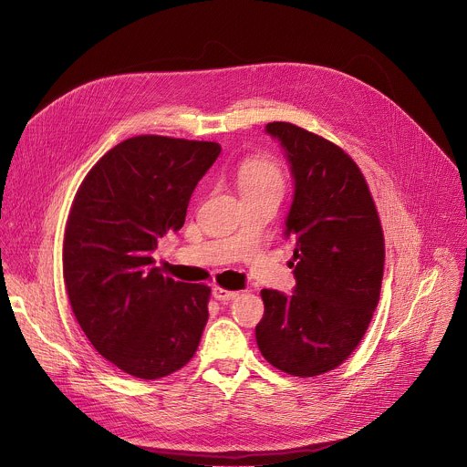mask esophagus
Returning <instances> with one entry per match:
<instances>
[{
	"instance_id": "obj_1",
	"label": "esophagus",
	"mask_w": 467,
	"mask_h": 467,
	"mask_svg": "<svg viewBox=\"0 0 467 467\" xmlns=\"http://www.w3.org/2000/svg\"><path fill=\"white\" fill-rule=\"evenodd\" d=\"M237 296H239L237 291H228V289H223V287H213V298L219 300V302L234 300V298H237Z\"/></svg>"
}]
</instances>
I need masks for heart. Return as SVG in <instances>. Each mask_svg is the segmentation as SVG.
<instances>
[{
	"label": "heart",
	"instance_id": "1",
	"mask_svg": "<svg viewBox=\"0 0 467 467\" xmlns=\"http://www.w3.org/2000/svg\"><path fill=\"white\" fill-rule=\"evenodd\" d=\"M237 183L243 197H282L285 190V176L274 160L255 156L241 161L237 169Z\"/></svg>",
	"mask_w": 467,
	"mask_h": 467
}]
</instances>
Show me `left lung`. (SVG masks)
Returning a JSON list of instances; mask_svg holds the SVG:
<instances>
[{
  "label": "left lung",
  "instance_id": "left-lung-1",
  "mask_svg": "<svg viewBox=\"0 0 467 467\" xmlns=\"http://www.w3.org/2000/svg\"><path fill=\"white\" fill-rule=\"evenodd\" d=\"M265 130L295 180L284 235L295 246L296 287L293 296L261 291L255 340L277 369L313 378L342 364L364 337L379 302L385 237L368 183L340 147L293 123Z\"/></svg>",
  "mask_w": 467,
  "mask_h": 467
}]
</instances>
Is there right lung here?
<instances>
[{"mask_svg": "<svg viewBox=\"0 0 467 467\" xmlns=\"http://www.w3.org/2000/svg\"><path fill=\"white\" fill-rule=\"evenodd\" d=\"M215 141L134 136L89 169L64 234V284L91 346L125 374L160 379L188 364L208 322L212 289L165 277L158 241L183 226Z\"/></svg>", "mask_w": 467, "mask_h": 467, "instance_id": "add662e5", "label": "right lung"}]
</instances>
